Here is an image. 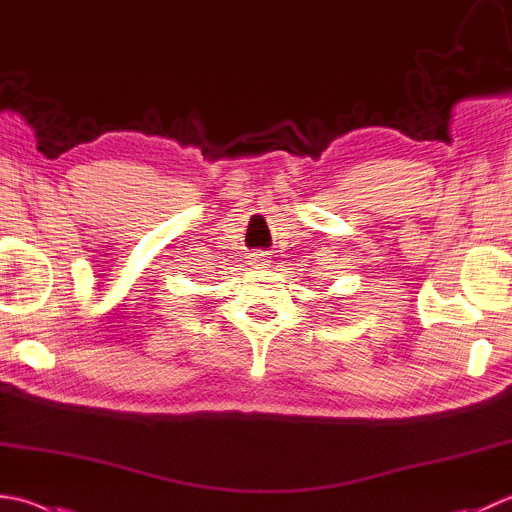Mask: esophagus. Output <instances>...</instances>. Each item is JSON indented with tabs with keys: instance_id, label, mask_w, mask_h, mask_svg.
Here are the masks:
<instances>
[{
	"instance_id": "34e87169",
	"label": "esophagus",
	"mask_w": 512,
	"mask_h": 512,
	"mask_svg": "<svg viewBox=\"0 0 512 512\" xmlns=\"http://www.w3.org/2000/svg\"><path fill=\"white\" fill-rule=\"evenodd\" d=\"M268 253H264V250H257V253H250V266L253 268H264L268 266Z\"/></svg>"
}]
</instances>
